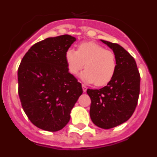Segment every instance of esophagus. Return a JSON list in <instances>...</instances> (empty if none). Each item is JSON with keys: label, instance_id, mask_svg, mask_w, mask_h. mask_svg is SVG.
Here are the masks:
<instances>
[{"label": "esophagus", "instance_id": "obj_1", "mask_svg": "<svg viewBox=\"0 0 157 157\" xmlns=\"http://www.w3.org/2000/svg\"><path fill=\"white\" fill-rule=\"evenodd\" d=\"M82 90H83V92H84V93L86 92V90H87V87L85 85H82Z\"/></svg>", "mask_w": 157, "mask_h": 157}]
</instances>
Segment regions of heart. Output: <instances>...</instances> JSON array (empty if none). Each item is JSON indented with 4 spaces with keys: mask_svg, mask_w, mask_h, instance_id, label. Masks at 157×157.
<instances>
[{
    "mask_svg": "<svg viewBox=\"0 0 157 157\" xmlns=\"http://www.w3.org/2000/svg\"><path fill=\"white\" fill-rule=\"evenodd\" d=\"M65 61L68 71L77 75L84 67L81 78L86 83L102 86L114 77L117 67L116 55L94 41H85L78 45L77 51L68 48L65 52Z\"/></svg>",
    "mask_w": 157,
    "mask_h": 157,
    "instance_id": "heart-1",
    "label": "heart"
}]
</instances>
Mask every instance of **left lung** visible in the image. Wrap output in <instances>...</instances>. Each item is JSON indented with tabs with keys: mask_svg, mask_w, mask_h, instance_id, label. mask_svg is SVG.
I'll list each match as a JSON object with an SVG mask.
<instances>
[{
	"mask_svg": "<svg viewBox=\"0 0 157 157\" xmlns=\"http://www.w3.org/2000/svg\"><path fill=\"white\" fill-rule=\"evenodd\" d=\"M116 55L117 67L114 77L100 90H87L91 99L90 115L93 123L102 129L120 125L131 117L138 104L140 74L137 64L120 45L101 40Z\"/></svg>",
	"mask_w": 157,
	"mask_h": 157,
	"instance_id": "8db88e82",
	"label": "left lung"
}]
</instances>
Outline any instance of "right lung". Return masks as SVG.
I'll list each match as a JSON object with an SVG mask.
<instances>
[{
  "mask_svg": "<svg viewBox=\"0 0 157 157\" xmlns=\"http://www.w3.org/2000/svg\"><path fill=\"white\" fill-rule=\"evenodd\" d=\"M75 41L68 34L48 37L30 47L19 67L22 107L30 122L41 130L63 129L82 94L81 83L69 73L64 58Z\"/></svg>",
  "mask_w": 157,
  "mask_h": 157,
  "instance_id": "1",
  "label": "right lung"
}]
</instances>
